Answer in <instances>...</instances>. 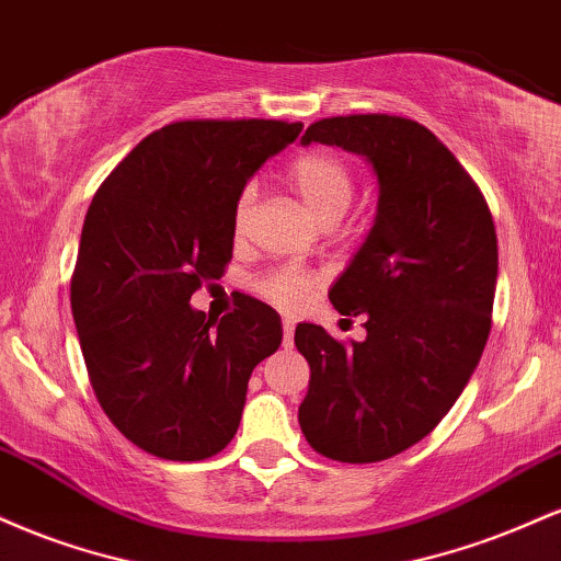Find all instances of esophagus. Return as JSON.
Returning a JSON list of instances; mask_svg holds the SVG:
<instances>
[{
  "instance_id": "esophagus-1",
  "label": "esophagus",
  "mask_w": 561,
  "mask_h": 561,
  "mask_svg": "<svg viewBox=\"0 0 561 561\" xmlns=\"http://www.w3.org/2000/svg\"><path fill=\"white\" fill-rule=\"evenodd\" d=\"M282 330H285V337H282V343H285V347L293 345V334H295V324L289 319L282 321Z\"/></svg>"
}]
</instances>
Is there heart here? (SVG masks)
Instances as JSON below:
<instances>
[{
  "label": "heart",
  "instance_id": "b5f03b06",
  "mask_svg": "<svg viewBox=\"0 0 561 561\" xmlns=\"http://www.w3.org/2000/svg\"><path fill=\"white\" fill-rule=\"evenodd\" d=\"M287 179L293 184V190L298 192L302 205L308 208L317 221L330 224L343 218L353 199V173L337 156L324 150H306L300 156L293 158V163L287 165ZM255 203V190L253 186H244L234 203V234L240 237L244 231V224H248L250 210H253ZM317 276L302 272V268L295 266H282L274 268V272L263 274L259 282H255V289L266 300H272L274 306L285 308V311H298V308L306 302L308 293H311L313 285H317Z\"/></svg>",
  "mask_w": 561,
  "mask_h": 561
}]
</instances>
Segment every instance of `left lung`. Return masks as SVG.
<instances>
[{
    "instance_id": "left-lung-1",
    "label": "left lung",
    "mask_w": 561,
    "mask_h": 561,
    "mask_svg": "<svg viewBox=\"0 0 561 561\" xmlns=\"http://www.w3.org/2000/svg\"><path fill=\"white\" fill-rule=\"evenodd\" d=\"M300 141L358 152L379 182L375 227L330 289L343 317L366 319V340L295 330L311 366L298 409L308 446L371 465L433 433L480 362L499 276L493 216L454 152L411 118L334 115Z\"/></svg>"
}]
</instances>
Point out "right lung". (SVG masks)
Listing matches in <instances>:
<instances>
[{"mask_svg":"<svg viewBox=\"0 0 561 561\" xmlns=\"http://www.w3.org/2000/svg\"><path fill=\"white\" fill-rule=\"evenodd\" d=\"M300 128L176 121L141 139L89 205L70 276L83 364L107 420L158 459L227 448L250 375L282 343L266 302L242 300L214 330L190 298L231 261L244 182Z\"/></svg>","mask_w":561,"mask_h":561,"instance_id":"1","label":"right lung"}]
</instances>
